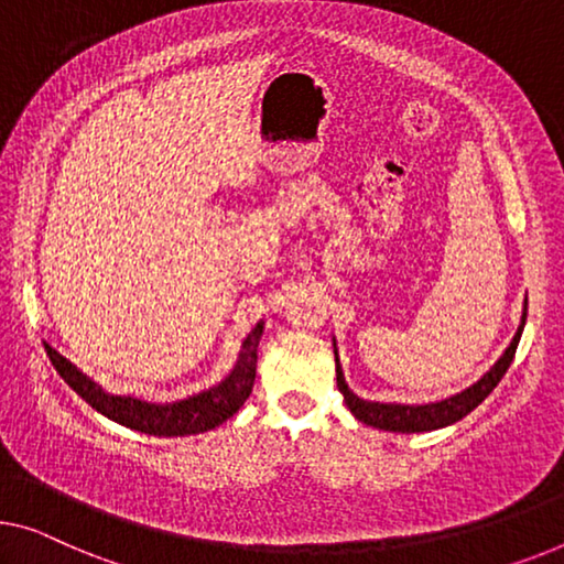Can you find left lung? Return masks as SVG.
Listing matches in <instances>:
<instances>
[{
  "mask_svg": "<svg viewBox=\"0 0 564 564\" xmlns=\"http://www.w3.org/2000/svg\"><path fill=\"white\" fill-rule=\"evenodd\" d=\"M527 304V301H524ZM524 318H527V306H524V316H522V326H519L514 339H511L509 349L503 351V357L494 365L489 372H486L481 380H478L474 388L464 390L460 394H453L448 400L441 402H431V405H384V402H369L357 398L355 392L347 388L344 382L341 367H339V357H336V388L344 394V402L351 410V415L357 420H362L367 425L380 427V431H394V433H423V431H435V427H445L458 423L460 417H466L470 410L481 405V402L489 398L494 388L501 382V377L507 375V369L511 365V359L517 355V344L519 336H522L524 329Z\"/></svg>",
  "mask_w": 564,
  "mask_h": 564,
  "instance_id": "left-lung-1",
  "label": "left lung"
}]
</instances>
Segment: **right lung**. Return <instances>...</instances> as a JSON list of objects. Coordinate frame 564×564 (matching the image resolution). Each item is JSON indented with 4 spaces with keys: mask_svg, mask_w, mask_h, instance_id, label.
<instances>
[{
    "mask_svg": "<svg viewBox=\"0 0 564 564\" xmlns=\"http://www.w3.org/2000/svg\"><path fill=\"white\" fill-rule=\"evenodd\" d=\"M263 334V324H258L248 339L242 341L240 359L230 377L217 388L199 392L189 400L172 402V405H149V402L121 398V394H108L98 388L94 380H88L78 367L67 362L65 357L57 355L53 347H47V357L53 367L61 372L63 380L88 402L90 408L98 410L100 415L116 420L131 431H141L149 435H195L213 431V427L223 425L225 420L238 413L242 402L250 398L256 382V367H258V341Z\"/></svg>",
    "mask_w": 564,
    "mask_h": 564,
    "instance_id": "obj_1",
    "label": "right lung"
}]
</instances>
